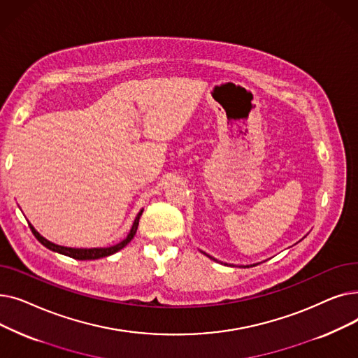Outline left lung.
Listing matches in <instances>:
<instances>
[{"instance_id":"obj_1","label":"left lung","mask_w":358,"mask_h":358,"mask_svg":"<svg viewBox=\"0 0 358 358\" xmlns=\"http://www.w3.org/2000/svg\"><path fill=\"white\" fill-rule=\"evenodd\" d=\"M210 258H212V257H210Z\"/></svg>"}]
</instances>
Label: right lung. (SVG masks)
<instances>
[{
	"label": "right lung",
	"instance_id": "obj_1",
	"mask_svg": "<svg viewBox=\"0 0 358 358\" xmlns=\"http://www.w3.org/2000/svg\"><path fill=\"white\" fill-rule=\"evenodd\" d=\"M141 215H142V210H141L139 215L136 216V219H135V222H134V227H131L129 235H127L122 242L116 243V245H113V247H108V248H90V250L85 248V250H84V248H66V247H61V245H56V243H53V242L45 239L39 232H37V231L31 227L30 223H29V227H30L33 235L36 236V239L39 241V242L42 243V245H45V247H46L48 250H50V251L64 254V255L71 257V258H75V259H99V258L108 257V255H111V254H115V252L120 251L122 248H124V247L127 245V243H129L131 239H134V236H135V234H136V231H138V224H139V217H141Z\"/></svg>",
	"mask_w": 358,
	"mask_h": 358
}]
</instances>
